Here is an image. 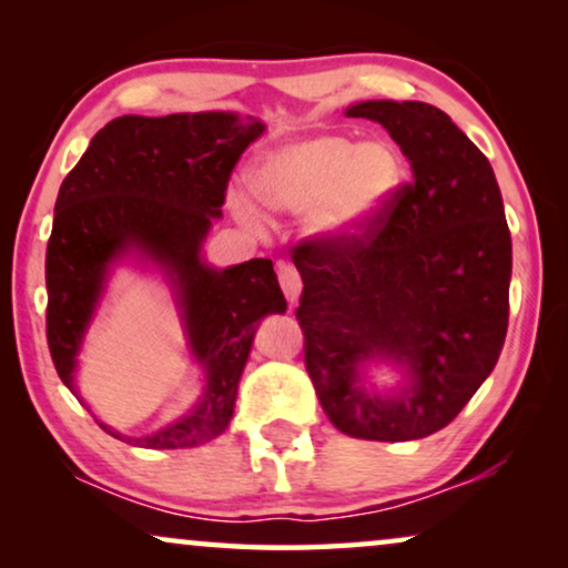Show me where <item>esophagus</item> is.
<instances>
[{
    "label": "esophagus",
    "mask_w": 568,
    "mask_h": 568,
    "mask_svg": "<svg viewBox=\"0 0 568 568\" xmlns=\"http://www.w3.org/2000/svg\"><path fill=\"white\" fill-rule=\"evenodd\" d=\"M278 282H282L284 297L290 300V305H297L300 292H302L300 271L294 268V266H290V263H282V266H278Z\"/></svg>",
    "instance_id": "obj_1"
}]
</instances>
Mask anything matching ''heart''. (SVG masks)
<instances>
[{
	"instance_id": "obj_1",
	"label": "heart",
	"mask_w": 568,
	"mask_h": 568,
	"mask_svg": "<svg viewBox=\"0 0 568 568\" xmlns=\"http://www.w3.org/2000/svg\"><path fill=\"white\" fill-rule=\"evenodd\" d=\"M406 183V162L390 142L356 144L344 134H313L274 146L255 160L251 185L271 212L305 214L317 243H346L367 232ZM235 212L255 222L245 199H232Z\"/></svg>"
}]
</instances>
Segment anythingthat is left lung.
<instances>
[{
    "label": "left lung",
    "mask_w": 568,
    "mask_h": 568,
    "mask_svg": "<svg viewBox=\"0 0 568 568\" xmlns=\"http://www.w3.org/2000/svg\"><path fill=\"white\" fill-rule=\"evenodd\" d=\"M346 115L393 136L410 183L364 235L294 251L305 367L338 432L422 439L445 429L499 362L511 278L501 191L486 154L439 108L364 100ZM372 361L400 368L404 385L369 392Z\"/></svg>",
    "instance_id": "obj_1"
}]
</instances>
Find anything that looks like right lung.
<instances>
[{
  "label": "right lung",
  "mask_w": 568,
  "mask_h": 568,
  "mask_svg": "<svg viewBox=\"0 0 568 568\" xmlns=\"http://www.w3.org/2000/svg\"><path fill=\"white\" fill-rule=\"evenodd\" d=\"M263 131V121L230 111L121 115L92 136L61 183L45 247V338L61 383L77 395L84 333L113 266L129 258L165 276L189 352L204 369L201 398L165 429L126 437L98 422L126 445L181 449L220 437L235 410L255 328L286 310L268 258L214 268L201 253L222 216L232 168Z\"/></svg>",
  "instance_id": "1"
}]
</instances>
